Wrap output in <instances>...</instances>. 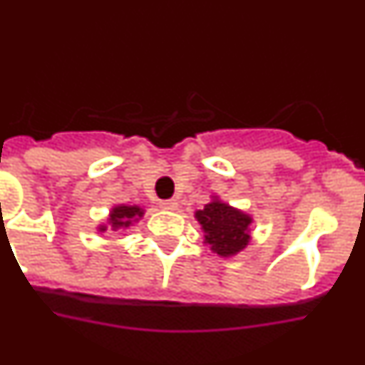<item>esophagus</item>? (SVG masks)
I'll use <instances>...</instances> for the list:
<instances>
[{"label": "esophagus", "mask_w": 365, "mask_h": 365, "mask_svg": "<svg viewBox=\"0 0 365 365\" xmlns=\"http://www.w3.org/2000/svg\"><path fill=\"white\" fill-rule=\"evenodd\" d=\"M159 205H160V208H163V210H175V208H177L175 199H163Z\"/></svg>", "instance_id": "esophagus-1"}]
</instances>
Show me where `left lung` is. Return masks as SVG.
I'll list each match as a JSON object with an SVG mask.
<instances>
[{
    "label": "left lung",
    "mask_w": 365,
    "mask_h": 365,
    "mask_svg": "<svg viewBox=\"0 0 365 365\" xmlns=\"http://www.w3.org/2000/svg\"><path fill=\"white\" fill-rule=\"evenodd\" d=\"M206 232V243L219 256H232L247 247L250 217L221 201H212L195 214Z\"/></svg>",
    "instance_id": "8db88e82"
}]
</instances>
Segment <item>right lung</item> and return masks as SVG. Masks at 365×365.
Returning a JSON list of instances; mask_svg holds the SVG:
<instances>
[{"instance_id":"1","label":"right lung","mask_w":365,"mask_h":365,"mask_svg":"<svg viewBox=\"0 0 365 365\" xmlns=\"http://www.w3.org/2000/svg\"><path fill=\"white\" fill-rule=\"evenodd\" d=\"M140 215H143V210L138 206H117V208H113L109 222H111L113 230H117L122 227H130L131 221ZM100 230H106V228H100Z\"/></svg>"}]
</instances>
